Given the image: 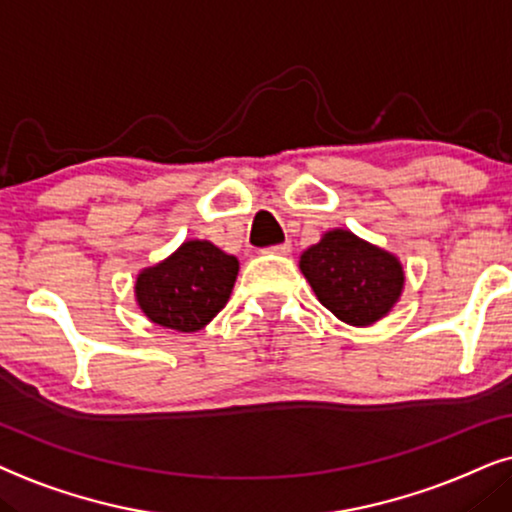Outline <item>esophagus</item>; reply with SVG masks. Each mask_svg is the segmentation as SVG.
Here are the masks:
<instances>
[{"label":"esophagus","mask_w":512,"mask_h":512,"mask_svg":"<svg viewBox=\"0 0 512 512\" xmlns=\"http://www.w3.org/2000/svg\"><path fill=\"white\" fill-rule=\"evenodd\" d=\"M269 252H276V255H290L292 245L290 243H278V245H271V248H267Z\"/></svg>","instance_id":"34e87169"}]
</instances>
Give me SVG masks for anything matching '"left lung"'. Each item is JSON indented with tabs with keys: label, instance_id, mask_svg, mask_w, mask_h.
I'll return each mask as SVG.
<instances>
[{
	"label": "left lung",
	"instance_id": "left-lung-1",
	"mask_svg": "<svg viewBox=\"0 0 512 512\" xmlns=\"http://www.w3.org/2000/svg\"><path fill=\"white\" fill-rule=\"evenodd\" d=\"M318 302L344 323L365 327L384 318L403 295L405 271L391 252L346 229H332L299 257Z\"/></svg>",
	"mask_w": 512,
	"mask_h": 512
}]
</instances>
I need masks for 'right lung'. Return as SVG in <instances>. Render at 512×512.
<instances>
[{
	"mask_svg": "<svg viewBox=\"0 0 512 512\" xmlns=\"http://www.w3.org/2000/svg\"><path fill=\"white\" fill-rule=\"evenodd\" d=\"M238 260L210 241H185L173 255L142 269L135 299L152 323L177 332L206 327L229 302Z\"/></svg>",
	"mask_w": 512,
	"mask_h": 512,
	"instance_id": "1",
	"label": "right lung"
}]
</instances>
